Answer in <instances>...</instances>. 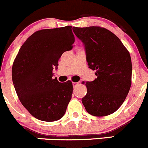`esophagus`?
Here are the masks:
<instances>
[{
    "label": "esophagus",
    "instance_id": "esophagus-1",
    "mask_svg": "<svg viewBox=\"0 0 148 148\" xmlns=\"http://www.w3.org/2000/svg\"><path fill=\"white\" fill-rule=\"evenodd\" d=\"M78 85V83H77V82H73V87H75L76 86H77Z\"/></svg>",
    "mask_w": 148,
    "mask_h": 148
}]
</instances>
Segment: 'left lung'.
<instances>
[{"instance_id": "1", "label": "left lung", "mask_w": 148, "mask_h": 148, "mask_svg": "<svg viewBox=\"0 0 148 148\" xmlns=\"http://www.w3.org/2000/svg\"><path fill=\"white\" fill-rule=\"evenodd\" d=\"M85 46L88 68L97 78L87 82L82 103L93 116H104L116 112L125 100L132 83L130 52L120 39L100 26L73 27Z\"/></svg>"}]
</instances>
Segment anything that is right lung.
<instances>
[{"label": "right lung", "instance_id": "right-lung-1", "mask_svg": "<svg viewBox=\"0 0 148 148\" xmlns=\"http://www.w3.org/2000/svg\"><path fill=\"white\" fill-rule=\"evenodd\" d=\"M72 26L34 32L18 51L12 67V80L20 101L39 120H59L66 112L73 94L71 80L53 79L62 53L73 49Z\"/></svg>", "mask_w": 148, "mask_h": 148}]
</instances>
